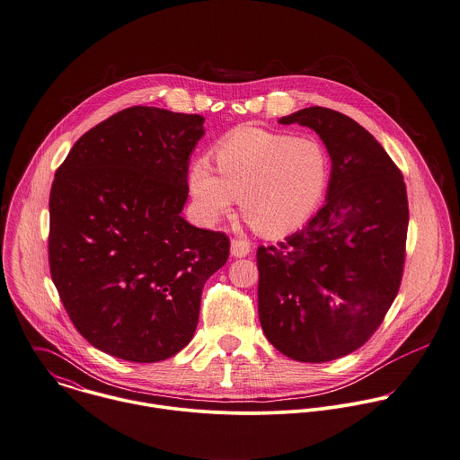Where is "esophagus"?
I'll return each instance as SVG.
<instances>
[{
  "instance_id": "34e87169",
  "label": "esophagus",
  "mask_w": 460,
  "mask_h": 460,
  "mask_svg": "<svg viewBox=\"0 0 460 460\" xmlns=\"http://www.w3.org/2000/svg\"><path fill=\"white\" fill-rule=\"evenodd\" d=\"M249 252H251V243L249 242L238 240V238L231 240V254L234 258H245Z\"/></svg>"
}]
</instances>
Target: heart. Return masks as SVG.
Here are the masks:
<instances>
[{
	"label": "heart",
	"mask_w": 460,
	"mask_h": 460,
	"mask_svg": "<svg viewBox=\"0 0 460 460\" xmlns=\"http://www.w3.org/2000/svg\"><path fill=\"white\" fill-rule=\"evenodd\" d=\"M216 176L206 158L191 164L190 193L199 218L218 224L236 204L263 234L298 229L318 208L331 176L325 146L314 137H293L240 128L215 149Z\"/></svg>",
	"instance_id": "heart-1"
}]
</instances>
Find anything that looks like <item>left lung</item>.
I'll return each mask as SVG.
<instances>
[{
	"label": "left lung",
	"instance_id": "8db88e82",
	"mask_svg": "<svg viewBox=\"0 0 460 460\" xmlns=\"http://www.w3.org/2000/svg\"><path fill=\"white\" fill-rule=\"evenodd\" d=\"M318 133L332 169L307 226L258 249V309L267 340L300 363L363 347L391 307L403 272L409 204L403 176L354 119L322 106L279 119Z\"/></svg>",
	"mask_w": 460,
	"mask_h": 460
}]
</instances>
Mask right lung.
I'll return each mask as SVG.
<instances>
[{
    "label": "right lung",
    "instance_id": "right-lung-1",
    "mask_svg": "<svg viewBox=\"0 0 460 460\" xmlns=\"http://www.w3.org/2000/svg\"><path fill=\"white\" fill-rule=\"evenodd\" d=\"M204 117L126 108L87 131L55 174L49 269L78 332L131 363L176 356L193 338L204 282L229 238L181 217Z\"/></svg>",
    "mask_w": 460,
    "mask_h": 460
}]
</instances>
